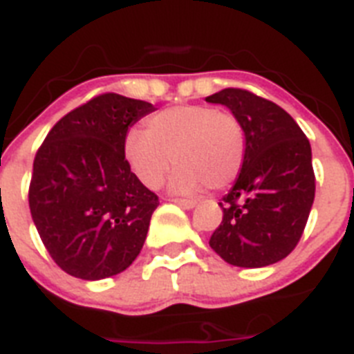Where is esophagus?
I'll return each mask as SVG.
<instances>
[{
  "instance_id": "esophagus-1",
  "label": "esophagus",
  "mask_w": 354,
  "mask_h": 354,
  "mask_svg": "<svg viewBox=\"0 0 354 354\" xmlns=\"http://www.w3.org/2000/svg\"><path fill=\"white\" fill-rule=\"evenodd\" d=\"M171 201H174V203L180 205V207H183V209H187V210L194 209L196 205H198V201H194V200H180V198H176V200H171Z\"/></svg>"
}]
</instances>
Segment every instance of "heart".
I'll return each instance as SVG.
<instances>
[{"label": "heart", "instance_id": "b5f03b06", "mask_svg": "<svg viewBox=\"0 0 354 354\" xmlns=\"http://www.w3.org/2000/svg\"><path fill=\"white\" fill-rule=\"evenodd\" d=\"M122 153L140 183L156 189L169 167L171 189L182 194L232 185L243 169L245 129L232 113L210 106H174L145 122V131L131 127L124 135Z\"/></svg>", "mask_w": 354, "mask_h": 354}]
</instances>
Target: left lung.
<instances>
[{
    "mask_svg": "<svg viewBox=\"0 0 354 354\" xmlns=\"http://www.w3.org/2000/svg\"><path fill=\"white\" fill-rule=\"evenodd\" d=\"M232 111L245 129L243 169L219 207L210 248L241 268H263L292 254L315 200L311 145L277 104L227 88L207 97Z\"/></svg>",
    "mask_w": 354,
    "mask_h": 354,
    "instance_id": "obj_1",
    "label": "left lung"
}]
</instances>
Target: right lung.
Wrapping results in <instances>:
<instances>
[{
  "label": "right lung",
  "instance_id": "1",
  "mask_svg": "<svg viewBox=\"0 0 354 354\" xmlns=\"http://www.w3.org/2000/svg\"><path fill=\"white\" fill-rule=\"evenodd\" d=\"M153 111L145 100L99 95L64 115L35 154L32 219L52 259L73 277H111L140 254L160 201L131 172L122 140Z\"/></svg>",
  "mask_w": 354,
  "mask_h": 354
}]
</instances>
